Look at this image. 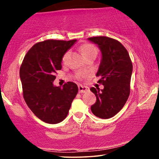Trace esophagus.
<instances>
[{"label": "esophagus", "mask_w": 159, "mask_h": 159, "mask_svg": "<svg viewBox=\"0 0 159 159\" xmlns=\"http://www.w3.org/2000/svg\"><path fill=\"white\" fill-rule=\"evenodd\" d=\"M78 89H79V92L80 93H86L89 91V88L88 87L82 85V84H79L78 85Z\"/></svg>", "instance_id": "obj_1"}]
</instances>
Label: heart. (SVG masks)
<instances>
[{
    "label": "heart",
    "mask_w": 159,
    "mask_h": 159,
    "mask_svg": "<svg viewBox=\"0 0 159 159\" xmlns=\"http://www.w3.org/2000/svg\"><path fill=\"white\" fill-rule=\"evenodd\" d=\"M80 49H81L82 55L84 56V57H85L87 56L91 55V54H97V49L95 48V47L92 44H90V43H86V44L82 45L81 47H80ZM70 55V51H67L65 53V54L63 56L62 58V62L65 64L66 62L67 59H68L69 56ZM86 72H78L77 75V77H81L82 76L85 75Z\"/></svg>",
    "instance_id": "b5f03b06"
}]
</instances>
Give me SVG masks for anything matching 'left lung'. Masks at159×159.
<instances>
[{
	"mask_svg": "<svg viewBox=\"0 0 159 159\" xmlns=\"http://www.w3.org/2000/svg\"><path fill=\"white\" fill-rule=\"evenodd\" d=\"M97 45L101 52V60L97 77L104 88H91L96 102L91 106L93 114L101 119H109L120 111L129 98L132 64L129 55L121 43L108 37L88 39Z\"/></svg>",
	"mask_w": 159,
	"mask_h": 159,
	"instance_id": "obj_1",
	"label": "left lung"
}]
</instances>
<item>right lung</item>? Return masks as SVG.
Listing matches in <instances>:
<instances>
[{"label": "right lung", "instance_id": "1", "mask_svg": "<svg viewBox=\"0 0 159 159\" xmlns=\"http://www.w3.org/2000/svg\"><path fill=\"white\" fill-rule=\"evenodd\" d=\"M77 40H48L36 43L24 58L19 70L25 101L35 116L44 122L57 124L66 118L78 87L68 82L55 86L62 58Z\"/></svg>", "mask_w": 159, "mask_h": 159}]
</instances>
